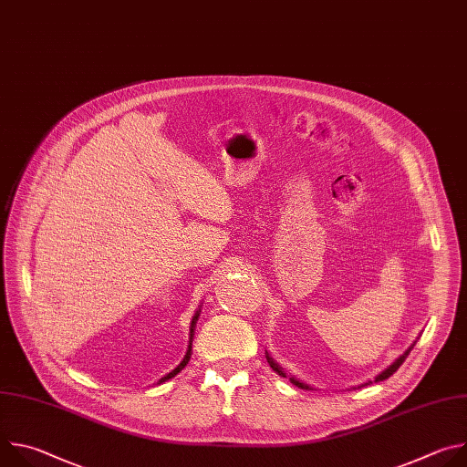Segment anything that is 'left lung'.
<instances>
[{"label":"left lung","mask_w":467,"mask_h":467,"mask_svg":"<svg viewBox=\"0 0 467 467\" xmlns=\"http://www.w3.org/2000/svg\"><path fill=\"white\" fill-rule=\"evenodd\" d=\"M416 342H418V338H416ZM416 342H414V344H412V346H410V348H409V349H407V351H405V353H403V355H401V357H399V358H395V360H393V362H391V364H389V366H388V368H386V369H382V371H380V373H379V375H377V377H375V379H373V380H368V382H364V384H360V386H358V388H362V386H369V384H373V382H380V380H386V379H388V377H391V375H393V373H395V371H397V369H399V366H401V364H403V362H405V358H407V357H409V353H410V351H412V349H414V346H416ZM265 360H268V364H270V368H272V369H274V371H275V373H277V375H281V377H288V379H290V382H292V384H296V386H297V388H301V389H314V388H312V386H308V384H305V382H303V380H299V379H296V377H294V375H286V373H285V369H283V368H281V366H279V364H277V362H275V360H274V358H272V355H270V353H268V351H265ZM353 389H355V388H353Z\"/></svg>","instance_id":"8db88e82"}]
</instances>
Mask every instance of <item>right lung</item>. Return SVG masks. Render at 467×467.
<instances>
[{"label": "right lung", "mask_w": 467, "mask_h": 467, "mask_svg": "<svg viewBox=\"0 0 467 467\" xmlns=\"http://www.w3.org/2000/svg\"><path fill=\"white\" fill-rule=\"evenodd\" d=\"M199 314H202V305L197 306L195 314L192 316V323H190V337H188V348H186V355H184V358L181 360V364H179L177 368H173L170 373H166L164 377H161V379L157 380V384H162V382H166V380L173 379V377H175L177 373H181V371L186 368V364L190 362V357H192V340H193V330H195V323H197V317H199Z\"/></svg>", "instance_id": "right-lung-1"}]
</instances>
